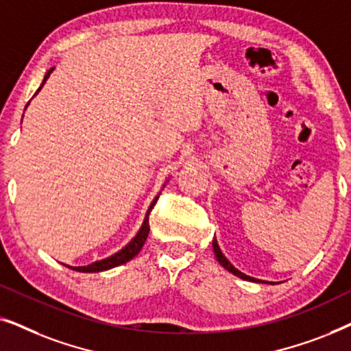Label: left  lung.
<instances>
[{
	"instance_id": "obj_1",
	"label": "left lung",
	"mask_w": 351,
	"mask_h": 351,
	"mask_svg": "<svg viewBox=\"0 0 351 351\" xmlns=\"http://www.w3.org/2000/svg\"><path fill=\"white\" fill-rule=\"evenodd\" d=\"M213 249H214V254H215V258H217V262L225 268V270H228L230 273H233L234 276L241 278V280H246V281H252V282H263V285H265V282H267V281H263V280H257V278L249 276V275H246V273L239 271L238 268H234V265H232L228 258L223 256L222 249L219 247V243H217V239H215V238L213 239ZM270 285H275V282H270Z\"/></svg>"
}]
</instances>
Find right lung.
Masks as SVG:
<instances>
[{
  "instance_id": "1",
  "label": "right lung",
  "mask_w": 351,
  "mask_h": 351,
  "mask_svg": "<svg viewBox=\"0 0 351 351\" xmlns=\"http://www.w3.org/2000/svg\"><path fill=\"white\" fill-rule=\"evenodd\" d=\"M52 71H54V66H52L51 70H47V73L45 75V80H43V83H41L40 88H38L35 95H36L38 93H40L43 86L46 84V81H47V78H49V76H51ZM35 95H33V97H35ZM28 105H30V102L27 104V107H28ZM27 107H25V110H27ZM167 182H169V179H167V180L165 182V185H162V189H165ZM162 189H161V190H162ZM160 193H161V191H160ZM158 198H160V195L155 196V199L152 201L150 206H148L147 214H145V219H143V222H142V225H141V228H138V232L136 233V237H134V238L131 239V241H129L123 249H119V251L114 252L113 256H110V257H107V258H102V261H97V262L90 263V265H84V267H70V265H65V263H64V265L71 268V270H75V271H81V273H97V271L110 270V268H114V267H118V265H123V263H126V262H129V261H132V258L136 257L138 252H141V249L143 247V244H145V241H147L148 233H150V223H148V215H150L153 206L156 204Z\"/></svg>"
}]
</instances>
